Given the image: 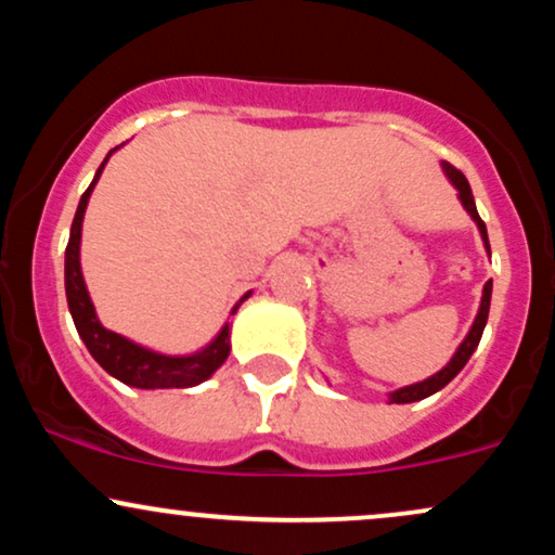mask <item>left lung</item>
Returning <instances> with one entry per match:
<instances>
[{
    "label": "left lung",
    "instance_id": "1",
    "mask_svg": "<svg viewBox=\"0 0 555 555\" xmlns=\"http://www.w3.org/2000/svg\"><path fill=\"white\" fill-rule=\"evenodd\" d=\"M443 171L446 177H449L451 182H454V188L460 190V201L462 206L467 208V214L473 216L477 229H480L482 234V242H486V250L490 256V242H488V229H486V221L480 219V214H477V206H475V197H473V190H469V182L467 177L462 175L460 169L451 167V164H443ZM490 292H493V282H488L482 286V299H480V310H477V318L473 323V328H469V334L464 336V341L460 344V349L454 352V358L449 360V365L443 367V371H438L436 375H430V378L420 380V384H412V386H404L399 388V391H391L388 393V401L391 404H410V401H420L425 397H430V393L441 391V388L449 384L451 378H456V373L462 371L464 365H467V360L473 358V352L477 349V344H480V336H482V328H486L488 323V310H490Z\"/></svg>",
    "mask_w": 555,
    "mask_h": 555
}]
</instances>
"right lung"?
Here are the masks:
<instances>
[{
  "mask_svg": "<svg viewBox=\"0 0 555 555\" xmlns=\"http://www.w3.org/2000/svg\"><path fill=\"white\" fill-rule=\"evenodd\" d=\"M114 151H109V156ZM109 156L104 158L99 171H95L91 188L86 190L78 203V211H75L73 229H69V242L65 250V292H67V305L69 313H73L75 328H78L80 339L86 341L88 352L93 354V360L104 367L106 373L114 375L117 380H122L127 386L135 388H188L203 384L206 378L219 371L229 358V323L219 331V336L208 344L206 349L195 354H182V358H171V354H158L151 349L140 347V344L125 339V336L114 334V331L101 326V321L95 318V308L88 297L86 282H82L80 271V232H82V214H86L88 197H91L95 182H99L101 171H104ZM250 295V292H247ZM247 295L242 299H247ZM240 299V302H242ZM240 302L234 305V310L240 308ZM232 310V313H234Z\"/></svg>",
  "mask_w": 555,
  "mask_h": 555,
  "instance_id": "obj_1",
  "label": "right lung"
}]
</instances>
